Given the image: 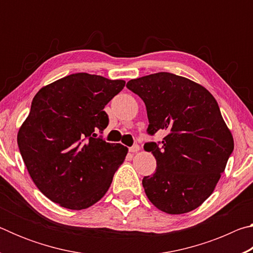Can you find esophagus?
Instances as JSON below:
<instances>
[{
  "mask_svg": "<svg viewBox=\"0 0 253 253\" xmlns=\"http://www.w3.org/2000/svg\"><path fill=\"white\" fill-rule=\"evenodd\" d=\"M138 151H139L138 145H132L131 147H129V152L130 153H136V152H138Z\"/></svg>",
  "mask_w": 253,
  "mask_h": 253,
  "instance_id": "34e87169",
  "label": "esophagus"
}]
</instances>
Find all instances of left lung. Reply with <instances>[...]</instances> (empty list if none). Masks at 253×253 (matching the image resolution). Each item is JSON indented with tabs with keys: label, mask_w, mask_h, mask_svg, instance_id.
Segmentation results:
<instances>
[{
	"label": "left lung",
	"mask_w": 253,
	"mask_h": 253,
	"mask_svg": "<svg viewBox=\"0 0 253 253\" xmlns=\"http://www.w3.org/2000/svg\"><path fill=\"white\" fill-rule=\"evenodd\" d=\"M147 110V134H168L148 142L156 170L143 178L148 200L161 211L183 214L199 208L212 194L233 152V137L216 100L202 85L169 72L128 81Z\"/></svg>",
	"instance_id": "8db88e82"
}]
</instances>
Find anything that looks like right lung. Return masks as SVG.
Instances as JSON below:
<instances>
[{"label": "right lung", "mask_w": 253, "mask_h": 253, "mask_svg": "<svg viewBox=\"0 0 253 253\" xmlns=\"http://www.w3.org/2000/svg\"><path fill=\"white\" fill-rule=\"evenodd\" d=\"M124 87V80L78 72L34 96L18 145L32 181L52 202L83 210L108 191L128 149L97 134L109 123L105 106Z\"/></svg>", "instance_id": "add662e5"}]
</instances>
